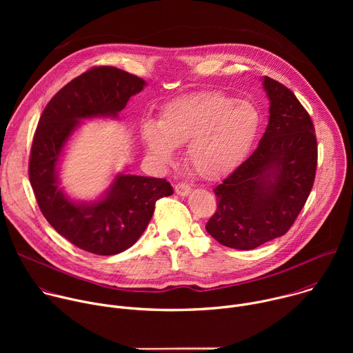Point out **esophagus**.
<instances>
[{
    "instance_id": "1",
    "label": "esophagus",
    "mask_w": 353,
    "mask_h": 353,
    "mask_svg": "<svg viewBox=\"0 0 353 353\" xmlns=\"http://www.w3.org/2000/svg\"><path fill=\"white\" fill-rule=\"evenodd\" d=\"M174 191H176V194H177V195H180V196H185V195L191 191V187H190L187 183L180 181V183H177V184L174 185Z\"/></svg>"
}]
</instances>
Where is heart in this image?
<instances>
[{
    "label": "heart",
    "mask_w": 353,
    "mask_h": 353,
    "mask_svg": "<svg viewBox=\"0 0 353 353\" xmlns=\"http://www.w3.org/2000/svg\"><path fill=\"white\" fill-rule=\"evenodd\" d=\"M261 125L259 109L221 90L180 96L161 110L158 123L145 121L141 138L150 158L174 161L176 148L187 146V161L204 179L216 180L248 157Z\"/></svg>",
    "instance_id": "b5f03b06"
}]
</instances>
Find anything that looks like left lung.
Here are the masks:
<instances>
[{
  "label": "left lung",
  "mask_w": 353,
  "mask_h": 353,
  "mask_svg": "<svg viewBox=\"0 0 353 353\" xmlns=\"http://www.w3.org/2000/svg\"><path fill=\"white\" fill-rule=\"evenodd\" d=\"M270 120L257 149L214 192L218 208L207 232L221 244L253 250L283 236L313 188L317 138L294 93L264 77Z\"/></svg>",
  "instance_id": "left-lung-1"
}]
</instances>
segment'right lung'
<instances>
[{"label":"right lung","mask_w":353,"mask_h":353,"mask_svg":"<svg viewBox=\"0 0 353 353\" xmlns=\"http://www.w3.org/2000/svg\"><path fill=\"white\" fill-rule=\"evenodd\" d=\"M145 85L116 67L90 68L53 96L33 137L29 180L41 214L63 237L97 256L130 248L146 229L157 201L172 195L173 188L165 179L117 174L102 198L77 203L60 187V158L81 120L116 119Z\"/></svg>","instance_id":"1"}]
</instances>
